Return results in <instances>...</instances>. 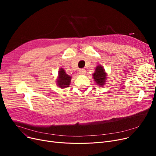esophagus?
<instances>
[{
    "instance_id": "1",
    "label": "esophagus",
    "mask_w": 156,
    "mask_h": 156,
    "mask_svg": "<svg viewBox=\"0 0 156 156\" xmlns=\"http://www.w3.org/2000/svg\"><path fill=\"white\" fill-rule=\"evenodd\" d=\"M85 73H86V71L84 69H81L78 71V74L80 75H85Z\"/></svg>"
}]
</instances>
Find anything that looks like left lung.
<instances>
[{
    "mask_svg": "<svg viewBox=\"0 0 156 156\" xmlns=\"http://www.w3.org/2000/svg\"><path fill=\"white\" fill-rule=\"evenodd\" d=\"M108 74L105 72L104 67L101 65H98L95 69V72L93 73L92 76L97 85L103 87L107 80Z\"/></svg>",
    "mask_w": 156,
    "mask_h": 156,
    "instance_id": "obj_1",
    "label": "left lung"
}]
</instances>
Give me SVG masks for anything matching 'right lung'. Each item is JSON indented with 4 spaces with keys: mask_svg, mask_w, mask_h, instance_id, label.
<instances>
[{
    "mask_svg": "<svg viewBox=\"0 0 156 156\" xmlns=\"http://www.w3.org/2000/svg\"><path fill=\"white\" fill-rule=\"evenodd\" d=\"M56 80V83L58 87L61 88H66L70 85L71 76L66 74L63 68H61L59 69L58 76H57Z\"/></svg>",
    "mask_w": 156,
    "mask_h": 156,
    "instance_id": "1",
    "label": "right lung"
}]
</instances>
